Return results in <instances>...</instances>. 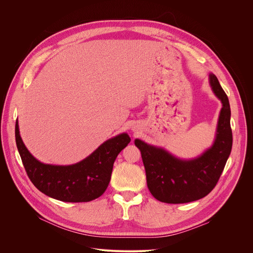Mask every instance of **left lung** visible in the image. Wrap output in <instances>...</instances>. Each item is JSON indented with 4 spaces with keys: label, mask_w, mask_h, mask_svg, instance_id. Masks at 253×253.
<instances>
[{
    "label": "left lung",
    "mask_w": 253,
    "mask_h": 253,
    "mask_svg": "<svg viewBox=\"0 0 253 253\" xmlns=\"http://www.w3.org/2000/svg\"><path fill=\"white\" fill-rule=\"evenodd\" d=\"M209 85L222 108L212 146L191 159L174 156L162 147L150 145L140 139L134 143L141 152L145 167L147 186L159 201L171 204L187 203L205 197L215 187L232 148L230 105L214 74H209Z\"/></svg>",
    "instance_id": "left-lung-1"
}]
</instances>
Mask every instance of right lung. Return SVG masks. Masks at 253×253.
Listing matches in <instances>:
<instances>
[{
    "instance_id": "add662e5",
    "label": "right lung",
    "mask_w": 253,
    "mask_h": 253,
    "mask_svg": "<svg viewBox=\"0 0 253 253\" xmlns=\"http://www.w3.org/2000/svg\"><path fill=\"white\" fill-rule=\"evenodd\" d=\"M16 144L32 183L42 193L64 202H88L100 197L109 185L113 164L131 141L127 133L106 140L88 157L71 165L45 164L25 146L16 122Z\"/></svg>"
}]
</instances>
